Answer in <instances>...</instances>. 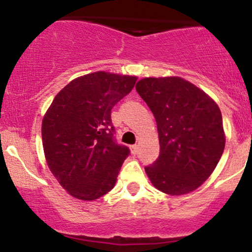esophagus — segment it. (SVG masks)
<instances>
[{"mask_svg":"<svg viewBox=\"0 0 252 252\" xmlns=\"http://www.w3.org/2000/svg\"><path fill=\"white\" fill-rule=\"evenodd\" d=\"M137 149H138L137 144H134V146H130V150H131L132 154H136V153H137Z\"/></svg>","mask_w":252,"mask_h":252,"instance_id":"obj_1","label":"esophagus"}]
</instances>
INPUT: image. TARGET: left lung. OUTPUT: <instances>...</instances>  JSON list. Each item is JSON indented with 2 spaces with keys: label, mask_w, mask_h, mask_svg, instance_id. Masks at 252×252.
Wrapping results in <instances>:
<instances>
[{
  "label": "left lung",
  "mask_w": 252,
  "mask_h": 252,
  "mask_svg": "<svg viewBox=\"0 0 252 252\" xmlns=\"http://www.w3.org/2000/svg\"><path fill=\"white\" fill-rule=\"evenodd\" d=\"M136 91L158 126L160 155L146 167L155 189L184 195L200 187L220 160L225 131L219 106L209 94L180 77H147Z\"/></svg>",
  "instance_id": "8db88e82"
}]
</instances>
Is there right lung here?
<instances>
[{"label":"right lung","instance_id":"obj_1","mask_svg":"<svg viewBox=\"0 0 252 252\" xmlns=\"http://www.w3.org/2000/svg\"><path fill=\"white\" fill-rule=\"evenodd\" d=\"M136 80L104 71L78 77L46 111L41 126L46 162L73 198L92 201L114 189L129 149L115 142L111 109Z\"/></svg>","mask_w":252,"mask_h":252}]
</instances>
